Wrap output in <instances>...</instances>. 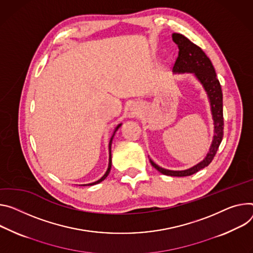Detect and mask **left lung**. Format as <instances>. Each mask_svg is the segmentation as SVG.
<instances>
[{
    "mask_svg": "<svg viewBox=\"0 0 253 253\" xmlns=\"http://www.w3.org/2000/svg\"><path fill=\"white\" fill-rule=\"evenodd\" d=\"M172 40L177 45L178 54L173 64L174 73H193L204 85L210 99L211 110L214 120V139L210 151L205 159L197 166L186 170H168L159 168L150 159V164L159 171L171 176H187L198 172L208 167L214 159L217 150L223 139L224 119H223V95L217 79L215 68L206 53L186 36L179 33L172 34Z\"/></svg>",
    "mask_w": 253,
    "mask_h": 253,
    "instance_id": "8db88e82",
    "label": "left lung"
}]
</instances>
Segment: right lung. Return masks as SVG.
<instances>
[{
  "label": "right lung",
  "mask_w": 253,
  "mask_h": 253,
  "mask_svg": "<svg viewBox=\"0 0 253 253\" xmlns=\"http://www.w3.org/2000/svg\"><path fill=\"white\" fill-rule=\"evenodd\" d=\"M121 126V124H119L117 127H116V129H115V131H114V134H115V132H116L117 130H118V128ZM113 137H114V135L111 137V139H110V142H109V151H110V158H109V166H108V169H107V171H106V173L99 179V180H97V181H95V182H91V183H88V186H93V185H97V183H99V182H101L102 180H104L107 176H108V174H109V172H110V170H111V166H112V160H111V144H112V140H113ZM82 186H86V185H82Z\"/></svg>",
  "instance_id": "right-lung-1"
}]
</instances>
